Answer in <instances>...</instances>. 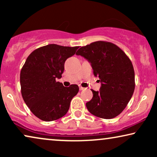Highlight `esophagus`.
<instances>
[{"label":"esophagus","mask_w":157,"mask_h":157,"mask_svg":"<svg viewBox=\"0 0 157 157\" xmlns=\"http://www.w3.org/2000/svg\"><path fill=\"white\" fill-rule=\"evenodd\" d=\"M83 89H85V88H83L82 86H79V90H80V91H82V90H83Z\"/></svg>","instance_id":"obj_1"}]
</instances>
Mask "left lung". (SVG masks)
Masks as SVG:
<instances>
[{
  "label": "left lung",
  "mask_w": 157,
  "mask_h": 157,
  "mask_svg": "<svg viewBox=\"0 0 157 157\" xmlns=\"http://www.w3.org/2000/svg\"><path fill=\"white\" fill-rule=\"evenodd\" d=\"M76 54L91 63L94 75L101 82L99 91L91 90L93 98L86 104L87 109L102 119L117 117L134 94L135 76L132 61L121 48L106 41L81 47Z\"/></svg>",
  "instance_id": "left-lung-1"
}]
</instances>
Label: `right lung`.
Returning <instances> with one entry per match:
<instances>
[{
  "mask_svg": "<svg viewBox=\"0 0 157 157\" xmlns=\"http://www.w3.org/2000/svg\"><path fill=\"white\" fill-rule=\"evenodd\" d=\"M78 48L48 44L36 49L27 58L21 71V94L38 119L54 121L68 112L71 101L79 88L76 84L65 87L56 80L61 78L66 60Z\"/></svg>",
  "mask_w": 157,
  "mask_h": 157,
  "instance_id": "right-lung-1",
  "label": "right lung"
}]
</instances>
